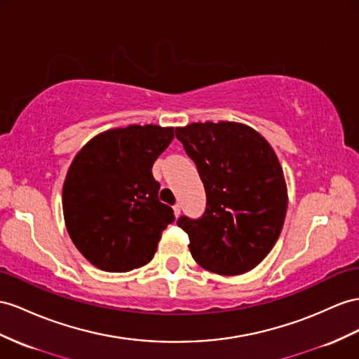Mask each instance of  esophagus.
I'll return each mask as SVG.
<instances>
[{
	"label": "esophagus",
	"mask_w": 359,
	"mask_h": 359,
	"mask_svg": "<svg viewBox=\"0 0 359 359\" xmlns=\"http://www.w3.org/2000/svg\"><path fill=\"white\" fill-rule=\"evenodd\" d=\"M172 210H174V217H179L180 215V205H174L172 206Z\"/></svg>",
	"instance_id": "esophagus-1"
}]
</instances>
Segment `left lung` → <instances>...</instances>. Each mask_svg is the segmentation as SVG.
Listing matches in <instances>:
<instances>
[{"label": "left lung", "mask_w": 359, "mask_h": 359, "mask_svg": "<svg viewBox=\"0 0 359 359\" xmlns=\"http://www.w3.org/2000/svg\"><path fill=\"white\" fill-rule=\"evenodd\" d=\"M176 137L206 192L203 215L177 219L192 258L223 276L250 271L273 249L287 215L278 156L262 135L241 123H192L177 127Z\"/></svg>", "instance_id": "1"}]
</instances>
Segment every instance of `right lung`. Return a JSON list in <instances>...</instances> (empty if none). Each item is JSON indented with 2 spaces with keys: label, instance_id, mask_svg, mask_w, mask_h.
<instances>
[{
  "label": "right lung",
  "instance_id": "right-lung-1",
  "mask_svg": "<svg viewBox=\"0 0 359 359\" xmlns=\"http://www.w3.org/2000/svg\"><path fill=\"white\" fill-rule=\"evenodd\" d=\"M172 137V127L133 124L94 136L76 154L63 183V217L97 269L124 273L153 259L174 215L159 201L151 168Z\"/></svg>",
  "mask_w": 359,
  "mask_h": 359
}]
</instances>
